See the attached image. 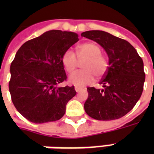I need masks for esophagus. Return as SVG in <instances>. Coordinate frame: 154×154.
<instances>
[{
	"instance_id": "1",
	"label": "esophagus",
	"mask_w": 154,
	"mask_h": 154,
	"mask_svg": "<svg viewBox=\"0 0 154 154\" xmlns=\"http://www.w3.org/2000/svg\"><path fill=\"white\" fill-rule=\"evenodd\" d=\"M82 88H80V87H75V90H76V92H77V93H79L80 91H81V90H82Z\"/></svg>"
}]
</instances>
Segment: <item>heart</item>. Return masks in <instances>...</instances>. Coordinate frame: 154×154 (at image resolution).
<instances>
[{"label": "heart", "instance_id": "heart-1", "mask_svg": "<svg viewBox=\"0 0 154 154\" xmlns=\"http://www.w3.org/2000/svg\"><path fill=\"white\" fill-rule=\"evenodd\" d=\"M82 63L83 69L70 76V84L76 86H84L94 81V76L97 78L103 77L109 68V61L101 54V49L95 42H89L79 45L76 48V55L72 50H66L62 55L61 61L65 71L72 73L77 69L78 61Z\"/></svg>", "mask_w": 154, "mask_h": 154}]
</instances>
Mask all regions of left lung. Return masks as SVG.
Wrapping results in <instances>:
<instances>
[{
	"mask_svg": "<svg viewBox=\"0 0 154 154\" xmlns=\"http://www.w3.org/2000/svg\"><path fill=\"white\" fill-rule=\"evenodd\" d=\"M104 48L109 68L100 84L103 89L88 87L85 111L98 121L118 119L128 113L141 97L146 74L143 60L133 45L124 39L100 30L82 33Z\"/></svg>",
	"mask_w": 154,
	"mask_h": 154,
	"instance_id": "left-lung-1",
	"label": "left lung"
}]
</instances>
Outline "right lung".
<instances>
[{
  "label": "right lung",
  "instance_id": "obj_1",
  "mask_svg": "<svg viewBox=\"0 0 154 154\" xmlns=\"http://www.w3.org/2000/svg\"><path fill=\"white\" fill-rule=\"evenodd\" d=\"M72 32L50 30L29 40L18 49L11 63L8 89L18 112L33 123L60 119L74 86L57 87L67 79L61 58L78 42Z\"/></svg>",
  "mask_w": 154,
  "mask_h": 154
}]
</instances>
